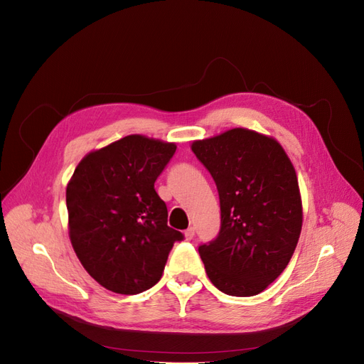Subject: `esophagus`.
<instances>
[{"label":"esophagus","instance_id":"obj_1","mask_svg":"<svg viewBox=\"0 0 364 364\" xmlns=\"http://www.w3.org/2000/svg\"><path fill=\"white\" fill-rule=\"evenodd\" d=\"M184 236H186V240H193V237H195V228H187L186 231H184Z\"/></svg>","mask_w":364,"mask_h":364}]
</instances>
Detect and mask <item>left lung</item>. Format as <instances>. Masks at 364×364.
Wrapping results in <instances>:
<instances>
[{"instance_id": "obj_1", "label": "left lung", "mask_w": 364, "mask_h": 364, "mask_svg": "<svg viewBox=\"0 0 364 364\" xmlns=\"http://www.w3.org/2000/svg\"><path fill=\"white\" fill-rule=\"evenodd\" d=\"M220 204L218 237L198 248L213 286L231 296L259 295L289 264L302 228L298 177L278 140L231 128L193 140Z\"/></svg>"}]
</instances>
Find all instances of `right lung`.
<instances>
[{
    "label": "right lung",
    "mask_w": 364,
    "mask_h": 364,
    "mask_svg": "<svg viewBox=\"0 0 364 364\" xmlns=\"http://www.w3.org/2000/svg\"><path fill=\"white\" fill-rule=\"evenodd\" d=\"M177 145L142 134L90 151L66 187L73 248L98 284L136 295L159 283L173 242L154 183Z\"/></svg>",
    "instance_id": "1"
}]
</instances>
